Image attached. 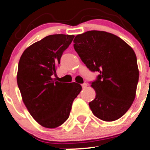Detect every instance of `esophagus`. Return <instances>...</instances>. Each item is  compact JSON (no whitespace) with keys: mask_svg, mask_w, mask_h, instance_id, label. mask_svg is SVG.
Returning <instances> with one entry per match:
<instances>
[{"mask_svg":"<svg viewBox=\"0 0 150 150\" xmlns=\"http://www.w3.org/2000/svg\"><path fill=\"white\" fill-rule=\"evenodd\" d=\"M87 83H86V82H85V83H83V84H82V88H86V87H87Z\"/></svg>","mask_w":150,"mask_h":150,"instance_id":"1","label":"esophagus"}]
</instances>
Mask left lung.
Listing matches in <instances>:
<instances>
[{"label": "left lung", "instance_id": "left-lung-1", "mask_svg": "<svg viewBox=\"0 0 150 150\" xmlns=\"http://www.w3.org/2000/svg\"><path fill=\"white\" fill-rule=\"evenodd\" d=\"M74 47L92 72L99 73L91 82L96 91L89 103L92 112L104 121L125 115L134 100L139 79L137 57L123 39L104 31L91 30L77 35Z\"/></svg>", "mask_w": 150, "mask_h": 150}]
</instances>
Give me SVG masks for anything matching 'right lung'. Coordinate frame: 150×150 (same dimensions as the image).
<instances>
[{
  "mask_svg": "<svg viewBox=\"0 0 150 150\" xmlns=\"http://www.w3.org/2000/svg\"><path fill=\"white\" fill-rule=\"evenodd\" d=\"M74 38L64 34L48 35L27 47L19 60L17 82L23 102L33 117L46 128H56L68 120L73 101L82 90L76 82L52 79Z\"/></svg>",
  "mask_w": 150,
  "mask_h": 150,
  "instance_id": "add662e5",
  "label": "right lung"
}]
</instances>
